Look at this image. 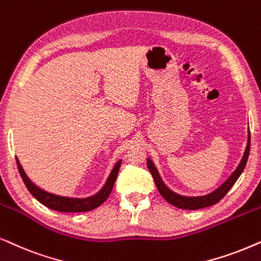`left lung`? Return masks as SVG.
<instances>
[{
    "instance_id": "left-lung-1",
    "label": "left lung",
    "mask_w": 261,
    "mask_h": 261,
    "mask_svg": "<svg viewBox=\"0 0 261 261\" xmlns=\"http://www.w3.org/2000/svg\"><path fill=\"white\" fill-rule=\"evenodd\" d=\"M249 149H251V133L248 135V143H247V148H246L245 155L244 158H242L241 162H240L239 167L236 168V171L232 173L230 178H229L227 181L220 187V189H217L215 192L206 194V196H203V197H182L174 192H172V191L169 190L168 187H166L165 184L162 182V180L159 175V172L156 171L155 166L152 165V162L149 159L147 160V166L149 171L151 173L152 178H154V181L156 184V187H158L160 194H161V196L165 198L169 204L179 207V209L198 210V209H203V207L215 205V204H217L218 201H220L222 198L229 192V190L234 186L236 180L239 179V176L241 175L242 172H244L246 163H247V160H248Z\"/></svg>"
}]
</instances>
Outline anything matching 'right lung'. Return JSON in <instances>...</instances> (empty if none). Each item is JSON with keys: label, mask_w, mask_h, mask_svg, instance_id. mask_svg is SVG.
<instances>
[{"label": "right lung", "mask_w": 261, "mask_h": 261, "mask_svg": "<svg viewBox=\"0 0 261 261\" xmlns=\"http://www.w3.org/2000/svg\"><path fill=\"white\" fill-rule=\"evenodd\" d=\"M121 161H118L117 165L114 166V168L111 172V174L107 179L106 185L103 186V189L100 191L99 193H96L95 196L85 198V199H74V198H65L55 196V194L47 193L45 191L40 190L39 187H37L33 182H31V180L27 178L25 172H23L21 165H20L19 160L16 159V165L17 169H19L20 175L25 182L27 190L30 191L31 194L36 198L37 200H39L41 204H44L45 206L50 207L52 210L61 211V213H85V211L94 210L95 207L101 205L109 196L112 192L114 181H116L118 172H119Z\"/></svg>", "instance_id": "add662e5"}]
</instances>
